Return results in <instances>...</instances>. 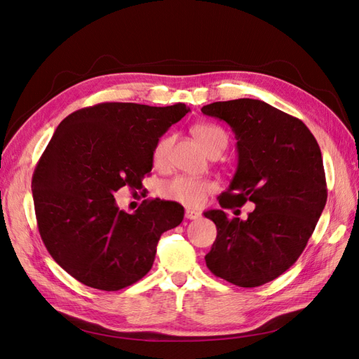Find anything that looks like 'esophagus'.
<instances>
[{"label": "esophagus", "instance_id": "esophagus-1", "mask_svg": "<svg viewBox=\"0 0 359 359\" xmlns=\"http://www.w3.org/2000/svg\"><path fill=\"white\" fill-rule=\"evenodd\" d=\"M201 217V212L196 210H186V219L189 220H198Z\"/></svg>", "mask_w": 359, "mask_h": 359}]
</instances>
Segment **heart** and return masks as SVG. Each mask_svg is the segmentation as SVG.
<instances>
[{
    "label": "heart",
    "mask_w": 359,
    "mask_h": 359,
    "mask_svg": "<svg viewBox=\"0 0 359 359\" xmlns=\"http://www.w3.org/2000/svg\"><path fill=\"white\" fill-rule=\"evenodd\" d=\"M193 135L198 139L202 148L208 153L222 151L227 145V136L220 127L214 124H198L193 127ZM173 144V136H161L153 148V161L156 166H165L169 160V153ZM214 190V184L206 180H198L190 177H175L163 184V196L180 202L187 206H198L202 203L205 194Z\"/></svg>",
    "instance_id": "b5f03b06"
}]
</instances>
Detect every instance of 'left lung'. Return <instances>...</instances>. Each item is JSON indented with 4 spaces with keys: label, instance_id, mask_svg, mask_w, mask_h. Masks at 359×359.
<instances>
[{
    "label": "left lung",
    "instance_id": "1",
    "mask_svg": "<svg viewBox=\"0 0 359 359\" xmlns=\"http://www.w3.org/2000/svg\"><path fill=\"white\" fill-rule=\"evenodd\" d=\"M202 112L223 119L236 137L238 168L220 206L255 203L247 220L203 212L217 227L206 266L240 287L265 285L297 262L327 203L318 140L301 119L260 100L215 102Z\"/></svg>",
    "mask_w": 359,
    "mask_h": 359
}]
</instances>
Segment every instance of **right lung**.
I'll list each match as a JSON object with an SVG mask.
<instances>
[{
    "instance_id": "obj_1",
    "label": "right lung",
    "mask_w": 359,
    "mask_h": 359,
    "mask_svg": "<svg viewBox=\"0 0 359 359\" xmlns=\"http://www.w3.org/2000/svg\"><path fill=\"white\" fill-rule=\"evenodd\" d=\"M189 111L107 102L57 127L32 175V199L43 244L81 283L107 292L136 283L153 266L161 233L182 222L177 202L147 199L128 214L114 193L142 190L158 137Z\"/></svg>"
}]
</instances>
